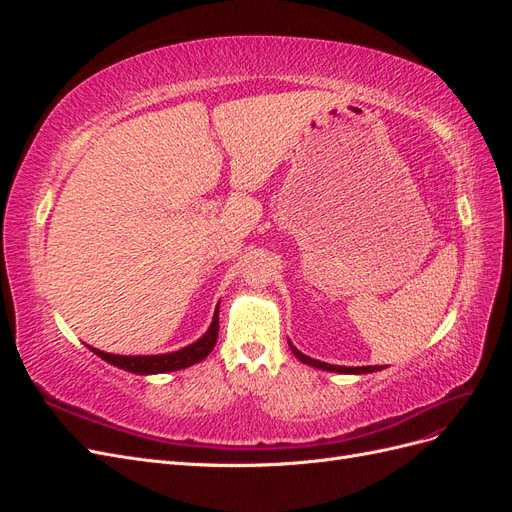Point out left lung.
Wrapping results in <instances>:
<instances>
[{
  "instance_id": "obj_1",
  "label": "left lung",
  "mask_w": 512,
  "mask_h": 512,
  "mask_svg": "<svg viewBox=\"0 0 512 512\" xmlns=\"http://www.w3.org/2000/svg\"><path fill=\"white\" fill-rule=\"evenodd\" d=\"M288 346H290V350H292V354L297 356V359L301 361V363H305V365H312V367H316V369H322V371H337V374H371V371H380V369H384L382 365H365V367H344V365H331V363H324V361H318V359H312V356H307V354H303L301 350H297L294 348L290 342H288Z\"/></svg>"
}]
</instances>
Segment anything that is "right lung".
Masks as SVG:
<instances>
[{"label": "right lung", "instance_id": "1", "mask_svg": "<svg viewBox=\"0 0 512 512\" xmlns=\"http://www.w3.org/2000/svg\"><path fill=\"white\" fill-rule=\"evenodd\" d=\"M220 307H215L213 320L209 324V329L205 331L203 337H198L194 344L179 348L175 352H164V354H111L98 350L94 346H87L91 352L98 354L100 359L106 363H111L119 369H126L130 374H141V376H151V374H166V371H177L185 369L194 363H200L207 359L209 352L213 350L215 342H218V331H220V318H218Z\"/></svg>", "mask_w": 512, "mask_h": 512}]
</instances>
